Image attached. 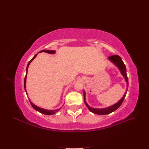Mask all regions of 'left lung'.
<instances>
[{"label": "left lung", "mask_w": 149, "mask_h": 149, "mask_svg": "<svg viewBox=\"0 0 149 149\" xmlns=\"http://www.w3.org/2000/svg\"><path fill=\"white\" fill-rule=\"evenodd\" d=\"M108 59H109L111 62L113 63L119 69L121 74H123V76L124 77V79L125 80L126 83H127V87H128L129 83H128V78H127V73H126V68L124 63V62L123 61V60H122L121 58L119 55H113V56H109V58H108ZM125 95H126V92L124 94V96L122 97L118 102L114 104V105L108 107L102 108V109H97V108H93V107L89 106L86 101V93L84 91V103H85L86 106H87L89 110L91 112H92L93 113L99 114V115H105V114H110V113H111V112L116 111L117 109H118V108L122 104V103H123L124 98L125 97Z\"/></svg>", "instance_id": "1"}]
</instances>
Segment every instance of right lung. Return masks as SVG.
Instances as JSON below:
<instances>
[{"label": "right lung", "instance_id": "add662e5", "mask_svg": "<svg viewBox=\"0 0 149 149\" xmlns=\"http://www.w3.org/2000/svg\"><path fill=\"white\" fill-rule=\"evenodd\" d=\"M41 52H46V53H49V54H54V53H55L56 52L54 51V50H47V49H43V50H42L41 52H40L39 53H41ZM37 54H36V55L32 58V59H31V60L29 62V63H28L27 66H26V73L25 77V79H24V89H25V92H26V94H27V93H26V74H27L28 68H29V65L30 64V63L35 59V58L36 56H37ZM29 101H30V104H31V106L33 107V108L34 109H35L36 111H38L39 112H40V113H42V114H46V115H53V114H55L56 112L59 111L60 109H61V108H60V109H55V110H47V109H43V108H41V107H38V106H37L36 105H35L32 102H31V101H30V100H29Z\"/></svg>", "mask_w": 149, "mask_h": 149}]
</instances>
